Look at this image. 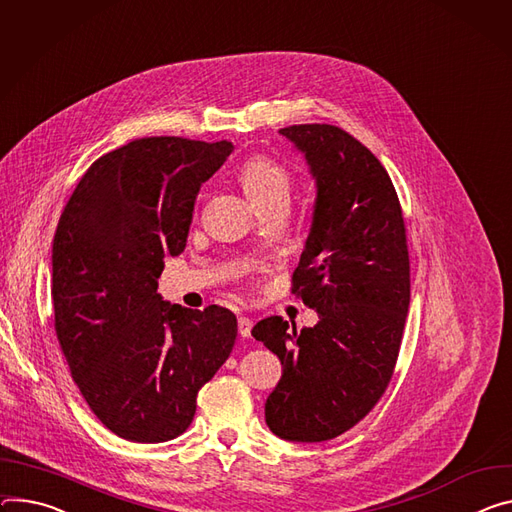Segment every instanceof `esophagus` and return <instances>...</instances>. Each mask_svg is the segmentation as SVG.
<instances>
[{
  "label": "esophagus",
  "mask_w": 512,
  "mask_h": 512,
  "mask_svg": "<svg viewBox=\"0 0 512 512\" xmlns=\"http://www.w3.org/2000/svg\"><path fill=\"white\" fill-rule=\"evenodd\" d=\"M253 329V322L249 316H239V335L241 337H249Z\"/></svg>",
  "instance_id": "esophagus-1"
}]
</instances>
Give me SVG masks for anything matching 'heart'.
Instances as JSON below:
<instances>
[{
	"mask_svg": "<svg viewBox=\"0 0 512 512\" xmlns=\"http://www.w3.org/2000/svg\"><path fill=\"white\" fill-rule=\"evenodd\" d=\"M241 185L247 198L261 208L275 198H288L290 175L269 157H253L241 169Z\"/></svg>",
	"mask_w": 512,
	"mask_h": 512,
	"instance_id": "1",
	"label": "heart"
}]
</instances>
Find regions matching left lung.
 Wrapping results in <instances>:
<instances>
[{
    "label": "left lung",
    "instance_id": "obj_1",
    "mask_svg": "<svg viewBox=\"0 0 512 512\" xmlns=\"http://www.w3.org/2000/svg\"><path fill=\"white\" fill-rule=\"evenodd\" d=\"M316 183L312 224L292 294L318 312L296 331L282 316L251 335L284 365L265 423L286 441H329L378 404L398 359L410 304L402 208L384 165L331 124L282 128Z\"/></svg>",
    "mask_w": 512,
    "mask_h": 512
}]
</instances>
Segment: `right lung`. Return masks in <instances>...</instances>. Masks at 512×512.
<instances>
[{
	"mask_svg": "<svg viewBox=\"0 0 512 512\" xmlns=\"http://www.w3.org/2000/svg\"><path fill=\"white\" fill-rule=\"evenodd\" d=\"M232 143L149 136L91 163L53 241L55 331L104 427L163 443L188 429L200 388L237 339L228 308L169 304L163 259L185 249L196 196Z\"/></svg>",
	"mask_w": 512,
	"mask_h": 512,
	"instance_id": "obj_1",
	"label": "right lung"
}]
</instances>
